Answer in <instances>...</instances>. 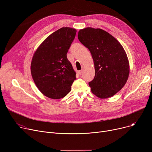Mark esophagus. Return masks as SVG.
<instances>
[{
    "label": "esophagus",
    "instance_id": "1",
    "mask_svg": "<svg viewBox=\"0 0 152 152\" xmlns=\"http://www.w3.org/2000/svg\"><path fill=\"white\" fill-rule=\"evenodd\" d=\"M82 72H83V69H81V70H79V71H77V74H78L79 75H81V74H82Z\"/></svg>",
    "mask_w": 152,
    "mask_h": 152
}]
</instances>
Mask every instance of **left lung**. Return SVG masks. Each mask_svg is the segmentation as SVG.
<instances>
[{"mask_svg": "<svg viewBox=\"0 0 152 152\" xmlns=\"http://www.w3.org/2000/svg\"><path fill=\"white\" fill-rule=\"evenodd\" d=\"M77 37L89 50L94 62L95 77L89 83L92 92L101 99L113 96L124 87L129 74V61L123 46L100 28L81 29Z\"/></svg>", "mask_w": 152, "mask_h": 152, "instance_id": "1", "label": "left lung"}]
</instances>
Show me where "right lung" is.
<instances>
[{
    "label": "right lung",
    "mask_w": 152,
    "mask_h": 152,
    "mask_svg": "<svg viewBox=\"0 0 152 152\" xmlns=\"http://www.w3.org/2000/svg\"><path fill=\"white\" fill-rule=\"evenodd\" d=\"M76 30L61 28L48 36L35 52L31 64L34 82L45 96L60 99L71 91L76 73L67 58Z\"/></svg>",
    "instance_id": "add662e5"
}]
</instances>
